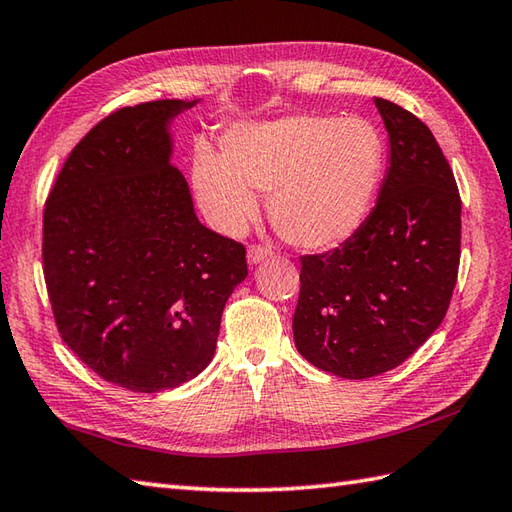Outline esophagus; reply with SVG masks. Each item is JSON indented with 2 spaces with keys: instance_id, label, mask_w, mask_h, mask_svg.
<instances>
[{
  "instance_id": "obj_1",
  "label": "esophagus",
  "mask_w": 512,
  "mask_h": 512,
  "mask_svg": "<svg viewBox=\"0 0 512 512\" xmlns=\"http://www.w3.org/2000/svg\"><path fill=\"white\" fill-rule=\"evenodd\" d=\"M270 255H273V250H270L268 246H262V244H250V246H248V250H246L248 264H259V262H264V259H268Z\"/></svg>"
}]
</instances>
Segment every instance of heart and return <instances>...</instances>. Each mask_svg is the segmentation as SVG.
<instances>
[{
    "instance_id": "b5f03b06",
    "label": "heart",
    "mask_w": 512,
    "mask_h": 512,
    "mask_svg": "<svg viewBox=\"0 0 512 512\" xmlns=\"http://www.w3.org/2000/svg\"><path fill=\"white\" fill-rule=\"evenodd\" d=\"M385 173V140L358 116L292 114L244 123L193 154V187L204 213L239 235L259 213L254 193H270L268 215L288 244L330 250L361 231Z\"/></svg>"
}]
</instances>
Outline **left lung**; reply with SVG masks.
<instances>
[{"instance_id": "obj_1", "label": "left lung", "mask_w": 512, "mask_h": 512, "mask_svg": "<svg viewBox=\"0 0 512 512\" xmlns=\"http://www.w3.org/2000/svg\"><path fill=\"white\" fill-rule=\"evenodd\" d=\"M389 134L378 202L350 242L301 257L292 334L299 354L341 378L405 363L438 330L458 281L462 200L431 129L376 99Z\"/></svg>"}]
</instances>
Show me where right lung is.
I'll list each match as a JSON object with an SVG mask.
<instances>
[{
	"instance_id": "right-lung-1",
	"label": "right lung",
	"mask_w": 512,
	"mask_h": 512,
	"mask_svg": "<svg viewBox=\"0 0 512 512\" xmlns=\"http://www.w3.org/2000/svg\"><path fill=\"white\" fill-rule=\"evenodd\" d=\"M198 99L105 116L63 162L43 209V277L65 345L103 380L173 389L211 363L246 248L200 224L171 165L169 123Z\"/></svg>"
}]
</instances>
